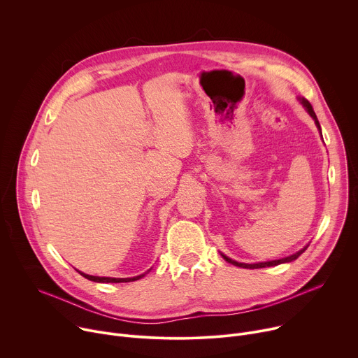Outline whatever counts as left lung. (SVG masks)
<instances>
[{
  "label": "left lung",
  "mask_w": 358,
  "mask_h": 358,
  "mask_svg": "<svg viewBox=\"0 0 358 358\" xmlns=\"http://www.w3.org/2000/svg\"><path fill=\"white\" fill-rule=\"evenodd\" d=\"M299 100H300V103L303 105V108L308 110V113L313 117V120H315V123H316V126H317V129L320 130V134H322V129H320V123H319V120H317V116H316V113H315V110H313V108H312V105L309 103V100H306L304 97H299ZM309 246V245H308ZM308 246H304L303 249H300L299 252H296V253H293V255H290V257H286V258H282V259H276V261H269V262H259V264H241V262H236V261H232L231 258H228V257H225L224 253H221L222 255V258L227 261V262H229V264H232V265H235V266H239V268H245V269H259V268H266V266H276V265H280V264H286V262H292V261H294V259H297L300 255L308 249Z\"/></svg>",
  "instance_id": "1"
}]
</instances>
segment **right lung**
Wrapping results in <instances>:
<instances>
[{
    "mask_svg": "<svg viewBox=\"0 0 358 358\" xmlns=\"http://www.w3.org/2000/svg\"><path fill=\"white\" fill-rule=\"evenodd\" d=\"M79 272V271H78ZM83 278L89 279V280H93V282H97V283H122V282H134L137 279H141L144 275H140V276H134V278H105V276H92V275H86L83 272H79Z\"/></svg>",
    "mask_w": 358,
    "mask_h": 358,
    "instance_id": "add662e5",
    "label": "right lung"
}]
</instances>
